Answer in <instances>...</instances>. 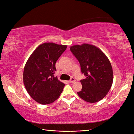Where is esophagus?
<instances>
[{"label": "esophagus", "mask_w": 134, "mask_h": 134, "mask_svg": "<svg viewBox=\"0 0 134 134\" xmlns=\"http://www.w3.org/2000/svg\"><path fill=\"white\" fill-rule=\"evenodd\" d=\"M75 81V79L74 77H72L71 79L69 80V82H70V83H74Z\"/></svg>", "instance_id": "34e87169"}]
</instances>
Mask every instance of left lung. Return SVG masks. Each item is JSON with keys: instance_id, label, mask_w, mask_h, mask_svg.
I'll return each instance as SVG.
<instances>
[{"instance_id": "1", "label": "left lung", "mask_w": 134, "mask_h": 134, "mask_svg": "<svg viewBox=\"0 0 134 134\" xmlns=\"http://www.w3.org/2000/svg\"><path fill=\"white\" fill-rule=\"evenodd\" d=\"M86 78L80 80L81 91L77 94L84 101L95 103L108 94L113 81L110 62L102 51L93 44L83 43L70 47Z\"/></svg>"}]
</instances>
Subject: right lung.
<instances>
[{"label":"right lung","instance_id":"right-lung-1","mask_svg":"<svg viewBox=\"0 0 134 134\" xmlns=\"http://www.w3.org/2000/svg\"><path fill=\"white\" fill-rule=\"evenodd\" d=\"M67 45L53 42L41 44L30 55L24 68L23 81L33 100L42 105L59 98L65 84L54 77L55 63Z\"/></svg>","mask_w":134,"mask_h":134}]
</instances>
